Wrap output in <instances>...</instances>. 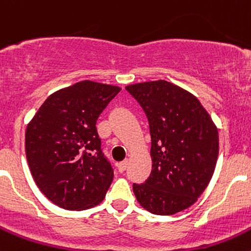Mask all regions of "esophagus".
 I'll list each match as a JSON object with an SVG mask.
<instances>
[{"label":"esophagus","instance_id":"1","mask_svg":"<svg viewBox=\"0 0 251 251\" xmlns=\"http://www.w3.org/2000/svg\"><path fill=\"white\" fill-rule=\"evenodd\" d=\"M127 165H128L127 159H124V161L119 162V163H118V171H119V172H124V171H126V168H127Z\"/></svg>","mask_w":251,"mask_h":251}]
</instances>
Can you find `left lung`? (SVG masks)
I'll return each instance as SVG.
<instances>
[{"instance_id": "8db88e82", "label": "left lung", "mask_w": 251, "mask_h": 251, "mask_svg": "<svg viewBox=\"0 0 251 251\" xmlns=\"http://www.w3.org/2000/svg\"><path fill=\"white\" fill-rule=\"evenodd\" d=\"M150 124L152 171L133 183L137 200L154 215H174L207 187L219 154V133L199 99L166 80L126 86Z\"/></svg>"}]
</instances>
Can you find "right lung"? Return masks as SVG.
<instances>
[{"mask_svg": "<svg viewBox=\"0 0 251 251\" xmlns=\"http://www.w3.org/2000/svg\"><path fill=\"white\" fill-rule=\"evenodd\" d=\"M121 88L84 80L51 94L28 123V167L40 191L72 211L98 205L113 181L97 121Z\"/></svg>", "mask_w": 251, "mask_h": 251, "instance_id": "add662e5", "label": "right lung"}]
</instances>
